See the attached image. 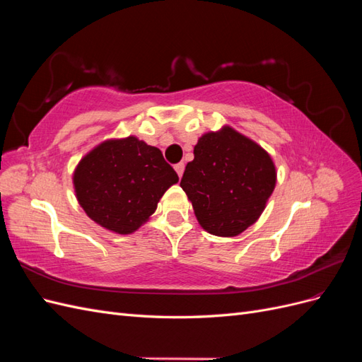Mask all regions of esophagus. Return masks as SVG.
Returning <instances> with one entry per match:
<instances>
[{"label": "esophagus", "mask_w": 362, "mask_h": 362, "mask_svg": "<svg viewBox=\"0 0 362 362\" xmlns=\"http://www.w3.org/2000/svg\"><path fill=\"white\" fill-rule=\"evenodd\" d=\"M184 168H185V164H184V163H178V164H175V170H177V173H178V177H180V178L182 177V173H184Z\"/></svg>", "instance_id": "esophagus-1"}]
</instances>
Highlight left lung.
I'll return each instance as SVG.
<instances>
[{"label":"left lung","instance_id":"1","mask_svg":"<svg viewBox=\"0 0 362 362\" xmlns=\"http://www.w3.org/2000/svg\"><path fill=\"white\" fill-rule=\"evenodd\" d=\"M181 187L199 225L217 237H235L254 225L276 185V168L257 141L223 125L202 134Z\"/></svg>","mask_w":362,"mask_h":362}]
</instances>
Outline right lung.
Returning a JSON list of instances; mask_svg holds the SVG:
<instances>
[{
    "label": "right lung",
    "instance_id": "right-lung-1",
    "mask_svg": "<svg viewBox=\"0 0 362 362\" xmlns=\"http://www.w3.org/2000/svg\"><path fill=\"white\" fill-rule=\"evenodd\" d=\"M72 182L84 213L108 231L125 235L149 221L178 175L158 148L128 136L107 139L87 152Z\"/></svg>",
    "mask_w": 362,
    "mask_h": 362
}]
</instances>
